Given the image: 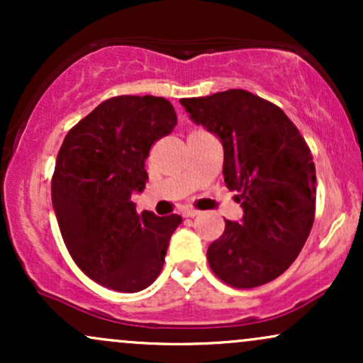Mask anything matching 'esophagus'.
I'll return each mask as SVG.
<instances>
[{
    "instance_id": "esophagus-1",
    "label": "esophagus",
    "mask_w": 363,
    "mask_h": 363,
    "mask_svg": "<svg viewBox=\"0 0 363 363\" xmlns=\"http://www.w3.org/2000/svg\"><path fill=\"white\" fill-rule=\"evenodd\" d=\"M199 213H201V211L193 210V208H191V210H186L184 211V216H187V218H194V216H198Z\"/></svg>"
}]
</instances>
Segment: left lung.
<instances>
[{
	"instance_id": "1",
	"label": "left lung",
	"mask_w": 363,
	"mask_h": 363,
	"mask_svg": "<svg viewBox=\"0 0 363 363\" xmlns=\"http://www.w3.org/2000/svg\"><path fill=\"white\" fill-rule=\"evenodd\" d=\"M194 123L223 145V177L237 191L244 216L225 220L206 257L220 280L235 289L273 281L290 268L311 234L315 167L297 126L274 104L232 89L181 99Z\"/></svg>"
}]
</instances>
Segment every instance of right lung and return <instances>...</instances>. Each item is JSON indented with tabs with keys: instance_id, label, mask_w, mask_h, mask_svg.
I'll return each instance as SVG.
<instances>
[{
	"instance_id": "1",
	"label": "right lung",
	"mask_w": 363,
	"mask_h": 363,
	"mask_svg": "<svg viewBox=\"0 0 363 363\" xmlns=\"http://www.w3.org/2000/svg\"><path fill=\"white\" fill-rule=\"evenodd\" d=\"M177 124L172 104L119 95L99 104L62 141L51 181L54 213L73 261L111 290L140 291L164 268L179 215L136 213L150 148Z\"/></svg>"
}]
</instances>
